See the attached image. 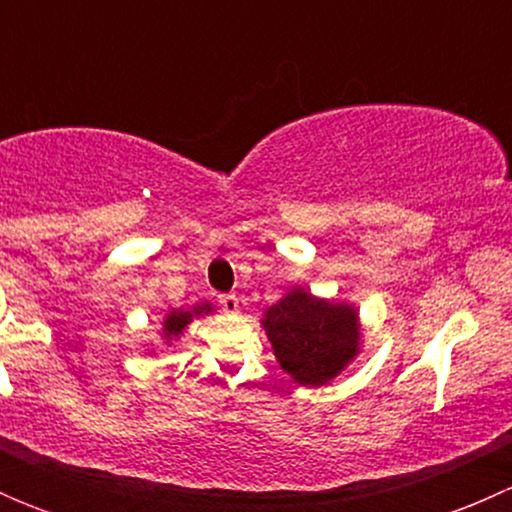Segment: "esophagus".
I'll list each match as a JSON object with an SVG mask.
<instances>
[{
    "label": "esophagus",
    "mask_w": 512,
    "mask_h": 512,
    "mask_svg": "<svg viewBox=\"0 0 512 512\" xmlns=\"http://www.w3.org/2000/svg\"><path fill=\"white\" fill-rule=\"evenodd\" d=\"M220 307H223V312L227 314H237L240 312V299H237L235 294H223V297H220Z\"/></svg>",
    "instance_id": "esophagus-1"
}]
</instances>
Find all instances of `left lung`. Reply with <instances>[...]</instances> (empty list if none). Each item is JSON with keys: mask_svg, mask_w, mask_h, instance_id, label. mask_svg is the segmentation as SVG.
Wrapping results in <instances>:
<instances>
[{"mask_svg": "<svg viewBox=\"0 0 512 512\" xmlns=\"http://www.w3.org/2000/svg\"><path fill=\"white\" fill-rule=\"evenodd\" d=\"M275 359L299 386H324L361 354L359 309L317 297L304 287L287 289L260 319Z\"/></svg>", "mask_w": 512, "mask_h": 512, "instance_id": "1", "label": "left lung"}]
</instances>
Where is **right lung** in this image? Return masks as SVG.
Wrapping results in <instances>:
<instances>
[{
	"mask_svg": "<svg viewBox=\"0 0 512 512\" xmlns=\"http://www.w3.org/2000/svg\"><path fill=\"white\" fill-rule=\"evenodd\" d=\"M215 307L210 302H198L193 304V307H170L168 312H165L163 322H160V342H163V347H173L175 342H180L185 334V329H188V324L193 322V319L198 317H208V314H213ZM151 354L160 352L158 347H151L148 349Z\"/></svg>",
	"mask_w": 512,
	"mask_h": 512,
	"instance_id": "right-lung-1",
	"label": "right lung"
}]
</instances>
